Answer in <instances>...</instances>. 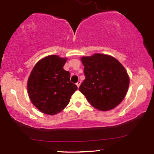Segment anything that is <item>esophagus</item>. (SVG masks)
<instances>
[{
	"mask_svg": "<svg viewBox=\"0 0 154 154\" xmlns=\"http://www.w3.org/2000/svg\"><path fill=\"white\" fill-rule=\"evenodd\" d=\"M80 84H81V81H78V82L76 83V85H77V86L78 87H79L80 86Z\"/></svg>",
	"mask_w": 154,
	"mask_h": 154,
	"instance_id": "1",
	"label": "esophagus"
}]
</instances>
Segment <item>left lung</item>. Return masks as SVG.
<instances>
[{
    "label": "left lung",
    "instance_id": "1",
    "mask_svg": "<svg viewBox=\"0 0 154 154\" xmlns=\"http://www.w3.org/2000/svg\"><path fill=\"white\" fill-rule=\"evenodd\" d=\"M85 80L79 91L94 108L109 111L123 100L129 78L122 64L114 57L96 54L81 58Z\"/></svg>",
    "mask_w": 154,
    "mask_h": 154
}]
</instances>
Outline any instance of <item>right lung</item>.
Masks as SVG:
<instances>
[{
  "mask_svg": "<svg viewBox=\"0 0 154 154\" xmlns=\"http://www.w3.org/2000/svg\"><path fill=\"white\" fill-rule=\"evenodd\" d=\"M66 58L49 56L37 62L27 82L30 100L40 111L56 115L68 105L71 96L78 89L70 82V74L63 67Z\"/></svg>",
  "mask_w": 154,
  "mask_h": 154,
  "instance_id": "obj_1",
  "label": "right lung"
}]
</instances>
